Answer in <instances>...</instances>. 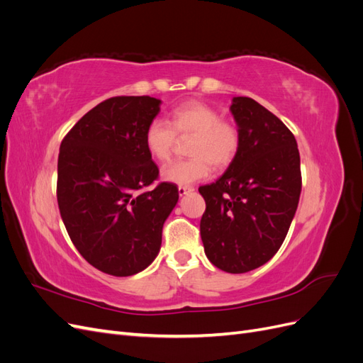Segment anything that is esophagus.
<instances>
[{
	"instance_id": "esophagus-1",
	"label": "esophagus",
	"mask_w": 363,
	"mask_h": 363,
	"mask_svg": "<svg viewBox=\"0 0 363 363\" xmlns=\"http://www.w3.org/2000/svg\"><path fill=\"white\" fill-rule=\"evenodd\" d=\"M192 191H194L192 186H179V195H180V196H183V195H186V194H189V192H192Z\"/></svg>"
}]
</instances>
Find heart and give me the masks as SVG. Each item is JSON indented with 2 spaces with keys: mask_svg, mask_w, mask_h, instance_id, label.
I'll use <instances>...</instances> for the list:
<instances>
[{
  "mask_svg": "<svg viewBox=\"0 0 363 363\" xmlns=\"http://www.w3.org/2000/svg\"><path fill=\"white\" fill-rule=\"evenodd\" d=\"M192 136L188 145L189 159L172 162L162 171L163 180L186 186L206 179L215 171L232 164L240 150V130L233 121L223 119L218 108L203 101H186L172 108L169 123L151 119L145 127L144 145L159 163L169 160L177 136Z\"/></svg>",
  "mask_w": 363,
  "mask_h": 363,
  "instance_id": "b5f03b06",
  "label": "heart"
}]
</instances>
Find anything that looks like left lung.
I'll use <instances>...</instances> for the list:
<instances>
[{"mask_svg":"<svg viewBox=\"0 0 363 363\" xmlns=\"http://www.w3.org/2000/svg\"><path fill=\"white\" fill-rule=\"evenodd\" d=\"M230 111L242 142L221 177L200 186V232L216 268L242 274L281 247L298 207L301 169L296 140L276 115L248 96H235Z\"/></svg>","mask_w":363,"mask_h":363,"instance_id":"8db88e82","label":"left lung"}]
</instances>
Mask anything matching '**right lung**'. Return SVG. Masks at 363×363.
<instances>
[{
    "mask_svg": "<svg viewBox=\"0 0 363 363\" xmlns=\"http://www.w3.org/2000/svg\"><path fill=\"white\" fill-rule=\"evenodd\" d=\"M160 112L152 96H113L95 106L60 144L57 203L80 255L96 269L128 277L156 259L163 223L179 201L144 145Z\"/></svg>",
    "mask_w": 363,
    "mask_h": 363,
    "instance_id": "obj_1",
    "label": "right lung"
}]
</instances>
